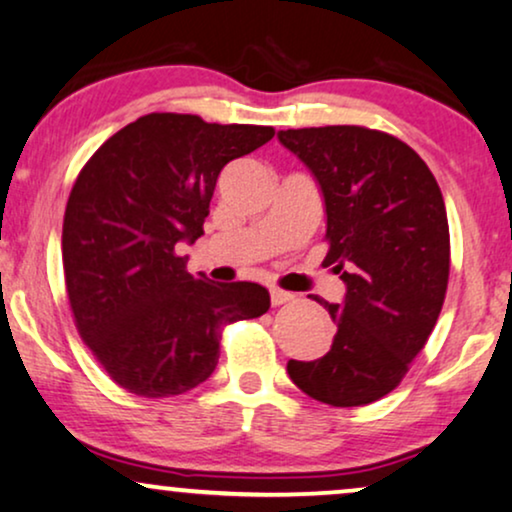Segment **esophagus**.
<instances>
[{"mask_svg":"<svg viewBox=\"0 0 512 512\" xmlns=\"http://www.w3.org/2000/svg\"><path fill=\"white\" fill-rule=\"evenodd\" d=\"M269 295H271V304H274V307H278V304H286V302H293L295 300L293 293H288V290H281V288H276V286L269 288Z\"/></svg>","mask_w":512,"mask_h":512,"instance_id":"34e87169","label":"esophagus"}]
</instances>
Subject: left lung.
<instances>
[{"label":"left lung","instance_id":"1","mask_svg":"<svg viewBox=\"0 0 512 512\" xmlns=\"http://www.w3.org/2000/svg\"><path fill=\"white\" fill-rule=\"evenodd\" d=\"M314 174L326 208L323 264L345 281L338 326L316 361H288L290 380L331 406L390 394L425 347L449 283V222L437 179L392 134L357 125L278 132Z\"/></svg>","mask_w":512,"mask_h":512}]
</instances>
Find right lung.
Wrapping results in <instances>:
<instances>
[{"instance_id":"1","label":"right lung","mask_w":512,"mask_h":512,"mask_svg":"<svg viewBox=\"0 0 512 512\" xmlns=\"http://www.w3.org/2000/svg\"><path fill=\"white\" fill-rule=\"evenodd\" d=\"M274 137V127L217 125L151 113L129 122L82 167L63 217V271L82 340L139 397L205 383L226 323L269 309L260 283H215L186 271L219 172Z\"/></svg>"}]
</instances>
